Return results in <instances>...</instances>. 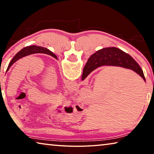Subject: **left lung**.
Masks as SVG:
<instances>
[{
	"mask_svg": "<svg viewBox=\"0 0 154 154\" xmlns=\"http://www.w3.org/2000/svg\"><path fill=\"white\" fill-rule=\"evenodd\" d=\"M33 54H48V55L54 57V58H56V60L58 59V58H57V56L55 55V54L52 53V52L50 50H49L48 48H44L43 47L36 46V45L28 46V47H26L24 48H23L22 49H21L18 53L15 54L14 58H12L11 61L9 62V66L7 67L6 72L9 71L10 67H11L15 62L17 61L18 60L23 58V57L29 56Z\"/></svg>",
	"mask_w": 154,
	"mask_h": 154,
	"instance_id": "1",
	"label": "left lung"
}]
</instances>
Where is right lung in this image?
Segmentation results:
<instances>
[{
  "label": "right lung",
  "instance_id": "add662e5",
  "mask_svg": "<svg viewBox=\"0 0 154 154\" xmlns=\"http://www.w3.org/2000/svg\"><path fill=\"white\" fill-rule=\"evenodd\" d=\"M103 66H120L137 72L145 82L141 68L129 54L114 47L100 49L91 56L83 68L82 80H84L90 72Z\"/></svg>",
  "mask_w": 154,
  "mask_h": 154
}]
</instances>
